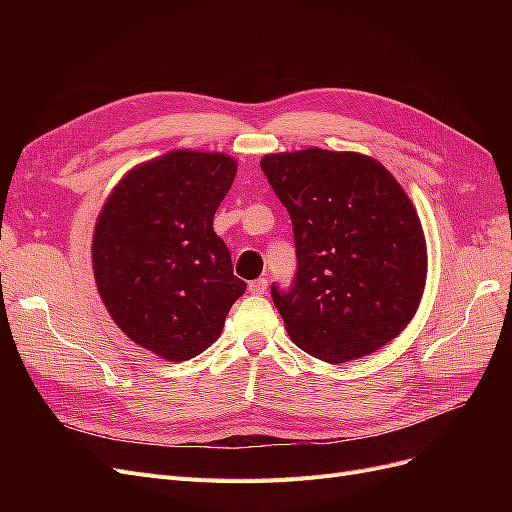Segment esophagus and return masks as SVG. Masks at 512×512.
Instances as JSON below:
<instances>
[{
	"mask_svg": "<svg viewBox=\"0 0 512 512\" xmlns=\"http://www.w3.org/2000/svg\"><path fill=\"white\" fill-rule=\"evenodd\" d=\"M267 280L265 277H258V280H252L250 284H247V290H250L252 294H267Z\"/></svg>",
	"mask_w": 512,
	"mask_h": 512,
	"instance_id": "1",
	"label": "esophagus"
}]
</instances>
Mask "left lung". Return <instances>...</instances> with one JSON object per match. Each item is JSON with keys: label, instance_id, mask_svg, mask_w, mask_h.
<instances>
[{"label": "left lung", "instance_id": "1", "mask_svg": "<svg viewBox=\"0 0 512 512\" xmlns=\"http://www.w3.org/2000/svg\"><path fill=\"white\" fill-rule=\"evenodd\" d=\"M260 166L297 243V284L271 288L292 342L331 365L393 342L427 282L423 224L401 183L359 151L267 153Z\"/></svg>", "mask_w": 512, "mask_h": 512}]
</instances>
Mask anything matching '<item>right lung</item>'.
I'll use <instances>...</instances> for the list:
<instances>
[{
  "instance_id": "add662e5",
  "label": "right lung",
  "mask_w": 512,
  "mask_h": 512,
  "mask_svg": "<svg viewBox=\"0 0 512 512\" xmlns=\"http://www.w3.org/2000/svg\"><path fill=\"white\" fill-rule=\"evenodd\" d=\"M222 151L173 149L123 175L98 213L91 269L134 344L181 363L220 337L245 292L213 215L237 175Z\"/></svg>"
}]
</instances>
